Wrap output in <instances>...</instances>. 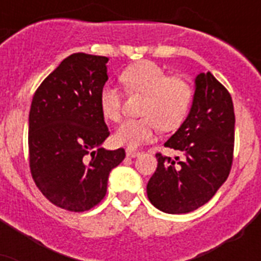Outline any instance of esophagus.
Returning a JSON list of instances; mask_svg holds the SVG:
<instances>
[{
    "label": "esophagus",
    "instance_id": "obj_1",
    "mask_svg": "<svg viewBox=\"0 0 261 261\" xmlns=\"http://www.w3.org/2000/svg\"><path fill=\"white\" fill-rule=\"evenodd\" d=\"M126 154H127V157H137V155L139 154V151L131 150V149H127Z\"/></svg>",
    "mask_w": 261,
    "mask_h": 261
}]
</instances>
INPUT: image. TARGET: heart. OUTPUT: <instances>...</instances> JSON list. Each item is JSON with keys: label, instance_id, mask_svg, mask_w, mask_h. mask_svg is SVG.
<instances>
[{"label": "heart", "instance_id": "1", "mask_svg": "<svg viewBox=\"0 0 261 261\" xmlns=\"http://www.w3.org/2000/svg\"><path fill=\"white\" fill-rule=\"evenodd\" d=\"M128 93L143 94L139 114L142 118L130 119L114 135L118 145L138 147L154 138L159 127L164 131L177 128L190 112L195 90L184 77L169 75L167 70L151 61L134 63L120 74ZM100 110L111 122L122 119L123 96L115 87L106 85L100 92Z\"/></svg>", "mask_w": 261, "mask_h": 261}]
</instances>
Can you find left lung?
Listing matches in <instances>:
<instances>
[{
    "label": "left lung",
    "mask_w": 261,
    "mask_h": 261,
    "mask_svg": "<svg viewBox=\"0 0 261 261\" xmlns=\"http://www.w3.org/2000/svg\"><path fill=\"white\" fill-rule=\"evenodd\" d=\"M188 118L165 147L184 159L157 153V169L147 182L151 204L168 214H186L206 204L230 173L234 153V107L229 90L200 73Z\"/></svg>",
    "instance_id": "1"
}]
</instances>
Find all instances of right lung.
Instances as JSON below:
<instances>
[{
  "instance_id": "add662e5",
  "label": "right lung",
  "mask_w": 261,
  "mask_h": 261,
  "mask_svg": "<svg viewBox=\"0 0 261 261\" xmlns=\"http://www.w3.org/2000/svg\"><path fill=\"white\" fill-rule=\"evenodd\" d=\"M107 62V57L71 54L43 80L31 102L32 178L53 204L74 213L101 202L110 172L126 157L124 149L100 147L110 135L100 110Z\"/></svg>"
}]
</instances>
